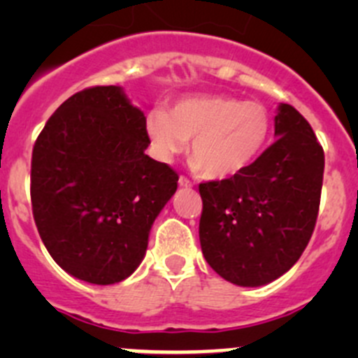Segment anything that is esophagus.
I'll return each instance as SVG.
<instances>
[{
    "label": "esophagus",
    "mask_w": 358,
    "mask_h": 358,
    "mask_svg": "<svg viewBox=\"0 0 358 358\" xmlns=\"http://www.w3.org/2000/svg\"><path fill=\"white\" fill-rule=\"evenodd\" d=\"M178 185L183 187V189H192V182L189 178H185V176H180Z\"/></svg>",
    "instance_id": "34e87169"
}]
</instances>
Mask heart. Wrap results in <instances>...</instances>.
I'll return each instance as SVG.
<instances>
[{
  "label": "heart",
  "mask_w": 358,
  "mask_h": 358,
  "mask_svg": "<svg viewBox=\"0 0 358 358\" xmlns=\"http://www.w3.org/2000/svg\"><path fill=\"white\" fill-rule=\"evenodd\" d=\"M270 128L272 117L263 103L222 95L182 100L169 114L154 110L147 117V135L161 161L180 156L192 142L190 164L211 180L246 171L265 149Z\"/></svg>",
  "instance_id": "heart-1"
}]
</instances>
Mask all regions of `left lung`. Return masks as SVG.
<instances>
[{
    "label": "left lung",
    "instance_id": "8db88e82",
    "mask_svg": "<svg viewBox=\"0 0 358 358\" xmlns=\"http://www.w3.org/2000/svg\"><path fill=\"white\" fill-rule=\"evenodd\" d=\"M277 140L241 175L199 185L202 255L243 287L265 286L294 265L315 229L324 150L289 103L275 115Z\"/></svg>",
    "mask_w": 358,
    "mask_h": 358
}]
</instances>
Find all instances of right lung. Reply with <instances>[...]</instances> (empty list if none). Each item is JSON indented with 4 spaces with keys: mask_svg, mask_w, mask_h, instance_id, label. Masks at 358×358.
Returning <instances> with one entry per match:
<instances>
[{
    "mask_svg": "<svg viewBox=\"0 0 358 358\" xmlns=\"http://www.w3.org/2000/svg\"><path fill=\"white\" fill-rule=\"evenodd\" d=\"M145 115L119 86L74 93L32 149L31 202L43 244L67 273L109 286L142 263L178 175L145 154Z\"/></svg>",
    "mask_w": 358,
    "mask_h": 358,
    "instance_id": "1",
    "label": "right lung"
}]
</instances>
